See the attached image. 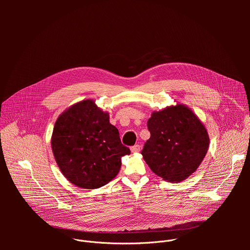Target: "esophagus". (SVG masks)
<instances>
[{
    "label": "esophagus",
    "mask_w": 250,
    "mask_h": 250,
    "mask_svg": "<svg viewBox=\"0 0 250 250\" xmlns=\"http://www.w3.org/2000/svg\"><path fill=\"white\" fill-rule=\"evenodd\" d=\"M130 150H131V152H139L140 151V146L139 145H135V146L130 147Z\"/></svg>",
    "instance_id": "34e87169"
}]
</instances>
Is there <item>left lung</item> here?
Returning a JSON list of instances; mask_svg holds the SVG:
<instances>
[{
  "label": "left lung",
  "instance_id": "left-lung-1",
  "mask_svg": "<svg viewBox=\"0 0 250 250\" xmlns=\"http://www.w3.org/2000/svg\"><path fill=\"white\" fill-rule=\"evenodd\" d=\"M150 138L141 151L149 168L163 180L181 182L202 163L208 134L187 105L177 104L153 112L147 122Z\"/></svg>",
  "mask_w": 250,
  "mask_h": 250
}]
</instances>
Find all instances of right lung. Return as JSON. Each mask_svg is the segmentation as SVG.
I'll use <instances>...</instances> for the list:
<instances>
[{"instance_id":"add662e5","label":"right lung","mask_w":250,"mask_h":250,"mask_svg":"<svg viewBox=\"0 0 250 250\" xmlns=\"http://www.w3.org/2000/svg\"><path fill=\"white\" fill-rule=\"evenodd\" d=\"M55 161L66 179L83 189H97L112 181L129 154L118 128L93 100L71 105L57 119L51 137Z\"/></svg>"}]
</instances>
